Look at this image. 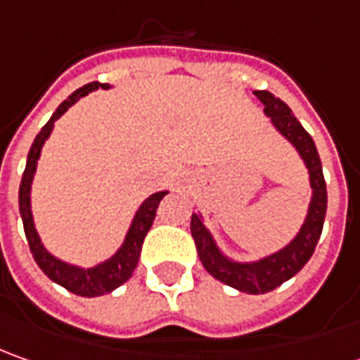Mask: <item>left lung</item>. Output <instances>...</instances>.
Returning a JSON list of instances; mask_svg holds the SVG:
<instances>
[{
	"label": "left lung",
	"instance_id": "1",
	"mask_svg": "<svg viewBox=\"0 0 360 360\" xmlns=\"http://www.w3.org/2000/svg\"><path fill=\"white\" fill-rule=\"evenodd\" d=\"M255 95L265 105V115L271 117L273 127L295 147V151L303 159L304 167L309 171L311 201L307 209V217L299 233L285 247L255 261H239L223 253L213 233L207 229L203 215L199 211L191 215V235L197 245L199 259L209 275L237 291L247 295H263L295 277L307 265L311 255L315 253L327 215V185L315 141L292 115L291 107L269 91H255Z\"/></svg>",
	"mask_w": 360,
	"mask_h": 360
}]
</instances>
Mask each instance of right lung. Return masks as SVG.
Returning a JSON list of instances; mask_svg holds the SVG:
<instances>
[{
    "instance_id": "right-lung-1",
    "label": "right lung",
    "mask_w": 360,
    "mask_h": 360,
    "mask_svg": "<svg viewBox=\"0 0 360 360\" xmlns=\"http://www.w3.org/2000/svg\"><path fill=\"white\" fill-rule=\"evenodd\" d=\"M109 87H111L109 83H99V81L87 83V85L79 87L77 91H73L61 105L57 107L56 113L51 115V119L45 123L41 131L37 133V137L33 139L30 155H27V163H25V171H23V177H21V185H19V213H21L25 237H27L35 263L53 283L61 285L63 289H68L73 295H79V297H101V295L115 291L117 287H121L125 281L129 279L137 263H139L143 239H145L147 231L151 229V225H153L157 207L161 203V199L169 193H153L139 205V209L135 211V215L131 219L129 229L125 233V239L121 243V247L109 259L97 263V265H73V263H68V261L59 259V257L51 255L45 249L41 237L35 229V221H33L32 213V183L33 177H35V171H37V161H39V155H41V149H44L45 141L49 139L56 121L68 111L69 107L75 105L81 97L89 95L95 89H109Z\"/></svg>"
}]
</instances>
